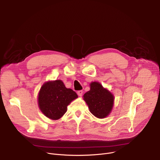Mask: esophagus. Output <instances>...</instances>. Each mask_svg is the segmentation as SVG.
<instances>
[{"instance_id":"1","label":"esophagus","mask_w":160,"mask_h":160,"mask_svg":"<svg viewBox=\"0 0 160 160\" xmlns=\"http://www.w3.org/2000/svg\"><path fill=\"white\" fill-rule=\"evenodd\" d=\"M77 94H78V95L79 96V97H82V94H83V91H82V90L78 91L77 92Z\"/></svg>"}]
</instances>
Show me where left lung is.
I'll list each match as a JSON object with an SVG mask.
<instances>
[{"instance_id":"1","label":"left lung","mask_w":160,"mask_h":160,"mask_svg":"<svg viewBox=\"0 0 160 160\" xmlns=\"http://www.w3.org/2000/svg\"><path fill=\"white\" fill-rule=\"evenodd\" d=\"M90 86V91L84 94L83 99L94 116L98 118H105L112 110L113 95L98 82H92Z\"/></svg>"}]
</instances>
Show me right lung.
<instances>
[{
	"label": "right lung",
	"instance_id": "add662e5",
	"mask_svg": "<svg viewBox=\"0 0 160 160\" xmlns=\"http://www.w3.org/2000/svg\"><path fill=\"white\" fill-rule=\"evenodd\" d=\"M77 97V93L66 88L62 81L48 82L40 89L38 105L46 117L55 120L60 118L66 112L68 105Z\"/></svg>",
	"mask_w": 160,
	"mask_h": 160
}]
</instances>
